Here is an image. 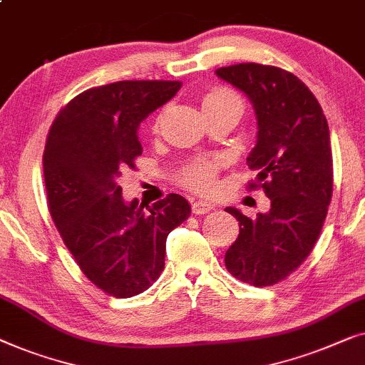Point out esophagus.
<instances>
[{
  "label": "esophagus",
  "instance_id": "obj_1",
  "mask_svg": "<svg viewBox=\"0 0 365 365\" xmlns=\"http://www.w3.org/2000/svg\"><path fill=\"white\" fill-rule=\"evenodd\" d=\"M213 208H215V205L207 202V200H197V202L192 203V210L195 215H205V213L212 212Z\"/></svg>",
  "mask_w": 365,
  "mask_h": 365
}]
</instances>
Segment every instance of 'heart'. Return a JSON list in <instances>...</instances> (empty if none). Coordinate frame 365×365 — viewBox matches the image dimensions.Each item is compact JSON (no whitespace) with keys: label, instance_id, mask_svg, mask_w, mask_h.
<instances>
[{"label":"heart","instance_id":"1","mask_svg":"<svg viewBox=\"0 0 365 365\" xmlns=\"http://www.w3.org/2000/svg\"><path fill=\"white\" fill-rule=\"evenodd\" d=\"M227 107L243 109V102L233 91L225 89V87H213L202 99V109L205 114L227 109ZM218 168V160H208V158L193 160L188 165H185L182 172L178 173V182L185 187L195 190V192H210L215 185V173H217Z\"/></svg>","mask_w":365,"mask_h":365}]
</instances>
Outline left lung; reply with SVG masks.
<instances>
[{
  "instance_id": "1",
  "label": "left lung",
  "mask_w": 365,
  "mask_h": 365,
  "mask_svg": "<svg viewBox=\"0 0 365 365\" xmlns=\"http://www.w3.org/2000/svg\"><path fill=\"white\" fill-rule=\"evenodd\" d=\"M217 76L255 107L258 133L246 163L258 175L248 188H263L271 200L269 212L253 220L225 208L240 222L225 264L243 283L271 286L299 268L324 225L332 197L329 125L314 94L284 69L243 63Z\"/></svg>"
}]
</instances>
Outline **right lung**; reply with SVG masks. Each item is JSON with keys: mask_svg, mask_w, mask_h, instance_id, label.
Returning <instances> with one entry per match:
<instances>
[{"mask_svg": "<svg viewBox=\"0 0 365 365\" xmlns=\"http://www.w3.org/2000/svg\"><path fill=\"white\" fill-rule=\"evenodd\" d=\"M180 81H119L68 102L46 138L51 218L92 284L114 297L148 289L165 266L167 236L190 217L182 195L152 207L125 202L117 183L142 155L140 122L172 99Z\"/></svg>", "mask_w": 365, "mask_h": 365, "instance_id": "obj_1", "label": "right lung"}]
</instances>
